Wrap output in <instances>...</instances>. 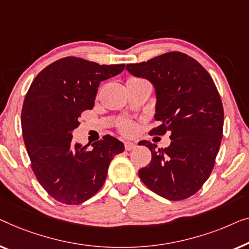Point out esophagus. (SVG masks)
Wrapping results in <instances>:
<instances>
[{
	"label": "esophagus",
	"instance_id": "esophagus-1",
	"mask_svg": "<svg viewBox=\"0 0 249 249\" xmlns=\"http://www.w3.org/2000/svg\"><path fill=\"white\" fill-rule=\"evenodd\" d=\"M124 146H125L126 151H129V150L134 149L135 146H136V144H135V143H133V142H125L124 143Z\"/></svg>",
	"mask_w": 249,
	"mask_h": 249
}]
</instances>
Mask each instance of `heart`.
<instances>
[{"label":"heart","mask_w":249,"mask_h":249,"mask_svg":"<svg viewBox=\"0 0 249 249\" xmlns=\"http://www.w3.org/2000/svg\"><path fill=\"white\" fill-rule=\"evenodd\" d=\"M128 81H140L139 79H131ZM138 131V124L133 121H124L118 125V132L121 134H123L125 136H131L134 135L135 132Z\"/></svg>","instance_id":"1"}]
</instances>
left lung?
<instances>
[{
	"mask_svg": "<svg viewBox=\"0 0 249 249\" xmlns=\"http://www.w3.org/2000/svg\"><path fill=\"white\" fill-rule=\"evenodd\" d=\"M131 74L148 79L157 92L151 135L169 133L170 145L141 141L152 153L139 170L145 186L170 201H181L201 190L215 163L223 132V106L209 72L180 52H168L146 62L126 65Z\"/></svg>",
	"mask_w": 249,
	"mask_h": 249,
	"instance_id": "8db88e82",
	"label": "left lung"
}]
</instances>
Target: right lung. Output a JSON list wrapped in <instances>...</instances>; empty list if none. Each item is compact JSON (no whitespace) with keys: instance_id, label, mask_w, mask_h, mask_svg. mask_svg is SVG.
Returning a JSON list of instances; mask_svg holds the SVG:
<instances>
[{"instance_id":"obj_1","label":"right lung","mask_w":249,"mask_h":249,"mask_svg":"<svg viewBox=\"0 0 249 249\" xmlns=\"http://www.w3.org/2000/svg\"><path fill=\"white\" fill-rule=\"evenodd\" d=\"M124 69L68 56L38 73L24 97L21 126L31 169L48 195L63 204L92 197L111 160L124 151L123 143L109 135L91 150L72 142L82 113L93 108L99 83Z\"/></svg>"}]
</instances>
